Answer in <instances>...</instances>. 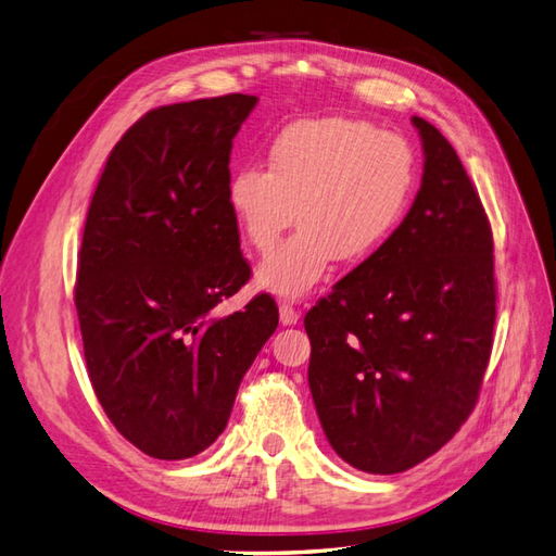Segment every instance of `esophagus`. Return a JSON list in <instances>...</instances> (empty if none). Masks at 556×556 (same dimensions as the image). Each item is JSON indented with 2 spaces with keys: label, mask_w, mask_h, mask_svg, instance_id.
Instances as JSON below:
<instances>
[{
  "label": "esophagus",
  "mask_w": 556,
  "mask_h": 556,
  "mask_svg": "<svg viewBox=\"0 0 556 556\" xmlns=\"http://www.w3.org/2000/svg\"><path fill=\"white\" fill-rule=\"evenodd\" d=\"M279 319H281V325H287V327H291V325H295V321L301 319V315H299V309H295L291 303H279Z\"/></svg>",
  "instance_id": "34e87169"
}]
</instances>
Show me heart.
I'll return each instance as SVG.
<instances>
[{
	"label": "heart",
	"mask_w": 556,
	"mask_h": 556,
	"mask_svg": "<svg viewBox=\"0 0 556 556\" xmlns=\"http://www.w3.org/2000/svg\"><path fill=\"white\" fill-rule=\"evenodd\" d=\"M269 170L237 167L227 182L229 213L255 251L273 249L291 225L299 231L257 265V287L299 299L331 263H363L389 239L415 187L407 141L351 118L293 123L267 149Z\"/></svg>",
	"instance_id": "heart-1"
}]
</instances>
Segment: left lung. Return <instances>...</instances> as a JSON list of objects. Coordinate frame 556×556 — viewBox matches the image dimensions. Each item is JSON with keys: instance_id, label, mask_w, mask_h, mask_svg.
<instances>
[{"instance_id": "1", "label": "left lung", "mask_w": 556, "mask_h": 556, "mask_svg": "<svg viewBox=\"0 0 556 556\" xmlns=\"http://www.w3.org/2000/svg\"><path fill=\"white\" fill-rule=\"evenodd\" d=\"M403 223L305 315L307 383L329 445L367 473L438 453L479 400L493 351V231L453 144L424 118Z\"/></svg>"}]
</instances>
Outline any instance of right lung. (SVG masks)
<instances>
[{
  "mask_svg": "<svg viewBox=\"0 0 556 556\" xmlns=\"http://www.w3.org/2000/svg\"><path fill=\"white\" fill-rule=\"evenodd\" d=\"M257 97L161 106L113 147L89 203L75 307L99 403L156 459L203 453L279 325L267 293L211 309L251 279L227 205L231 139Z\"/></svg>",
  "mask_w": 556,
  "mask_h": 556,
  "instance_id": "right-lung-1",
  "label": "right lung"
}]
</instances>
